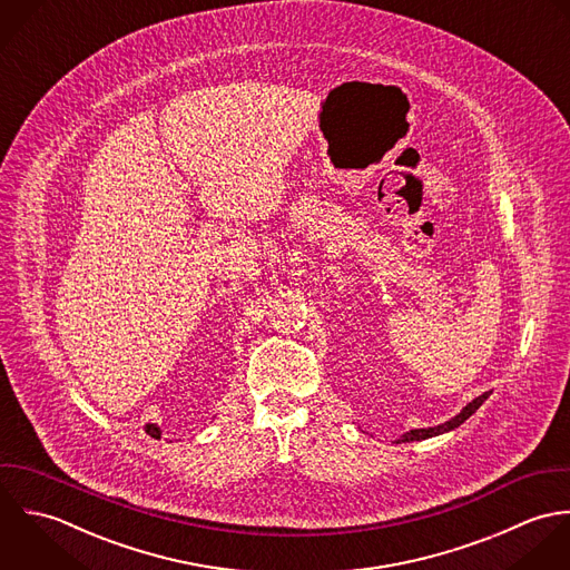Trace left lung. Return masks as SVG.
<instances>
[{"instance_id": "left-lung-1", "label": "left lung", "mask_w": 570, "mask_h": 570, "mask_svg": "<svg viewBox=\"0 0 570 570\" xmlns=\"http://www.w3.org/2000/svg\"><path fill=\"white\" fill-rule=\"evenodd\" d=\"M489 394L491 392H484V394H480L478 399H473L471 403H466L458 414H455L454 419H450V421H445V423H441V425H434V428H423V430H410V432H405L401 439H399V443H412V441H425V439H432V436H441V434H448V432H452L455 428H460L487 399H489Z\"/></svg>"}]
</instances>
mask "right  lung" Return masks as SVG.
Listing matches in <instances>:
<instances>
[{
	"mask_svg": "<svg viewBox=\"0 0 570 570\" xmlns=\"http://www.w3.org/2000/svg\"><path fill=\"white\" fill-rule=\"evenodd\" d=\"M145 432H147L151 439H156V441L163 436V430H160L158 425H154V423H149V425L145 428Z\"/></svg>",
	"mask_w": 570,
	"mask_h": 570,
	"instance_id": "right-lung-1",
	"label": "right lung"
}]
</instances>
